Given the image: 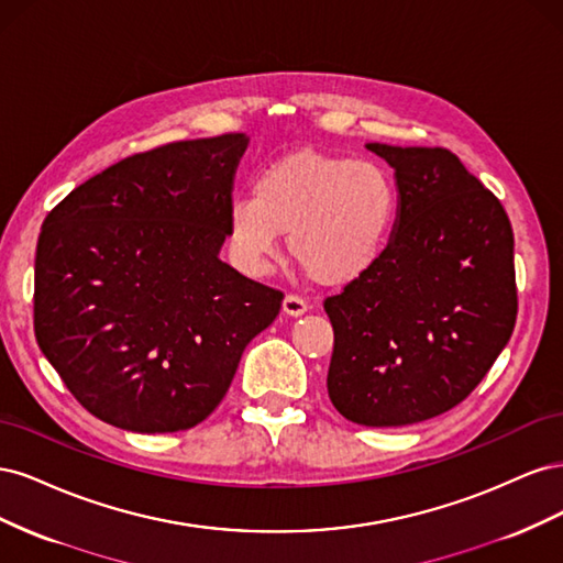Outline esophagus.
I'll list each match as a JSON object with an SVG mask.
<instances>
[{"mask_svg":"<svg viewBox=\"0 0 563 563\" xmlns=\"http://www.w3.org/2000/svg\"><path fill=\"white\" fill-rule=\"evenodd\" d=\"M284 312L288 314V317H300V314H305L308 312V302H305L300 296H286L284 298Z\"/></svg>","mask_w":563,"mask_h":563,"instance_id":"1","label":"esophagus"}]
</instances>
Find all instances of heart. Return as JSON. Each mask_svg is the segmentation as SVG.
<instances>
[{
  "label": "heart",
  "instance_id": "b5f03b06",
  "mask_svg": "<svg viewBox=\"0 0 563 563\" xmlns=\"http://www.w3.org/2000/svg\"><path fill=\"white\" fill-rule=\"evenodd\" d=\"M397 213L399 187L383 164L300 150L265 166L253 195L232 199L228 242L236 265L263 275L288 234L314 282L347 286L383 261Z\"/></svg>",
  "mask_w": 563,
  "mask_h": 563
}]
</instances>
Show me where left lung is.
Here are the masks:
<instances>
[{"mask_svg":"<svg viewBox=\"0 0 563 563\" xmlns=\"http://www.w3.org/2000/svg\"><path fill=\"white\" fill-rule=\"evenodd\" d=\"M391 168L399 213L383 261L323 300L333 323L329 397L366 428L457 406L517 321L515 234L498 197L444 147L368 143Z\"/></svg>","mask_w":563,"mask_h":563,"instance_id":"obj_1","label":"left lung"}]
</instances>
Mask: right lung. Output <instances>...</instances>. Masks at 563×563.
I'll return each mask as SVG.
<instances>
[{"label": "right lung", "mask_w": 563, "mask_h": 563, "mask_svg": "<svg viewBox=\"0 0 563 563\" xmlns=\"http://www.w3.org/2000/svg\"><path fill=\"white\" fill-rule=\"evenodd\" d=\"M244 133L168 143L75 187L42 225L35 335L89 413L190 430L223 401L284 294L218 258Z\"/></svg>", "instance_id": "obj_1"}]
</instances>
